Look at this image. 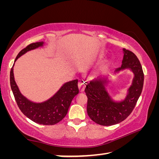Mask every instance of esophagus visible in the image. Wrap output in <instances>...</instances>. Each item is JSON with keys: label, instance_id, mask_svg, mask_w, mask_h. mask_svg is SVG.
<instances>
[{"label": "esophagus", "instance_id": "obj_1", "mask_svg": "<svg viewBox=\"0 0 159 159\" xmlns=\"http://www.w3.org/2000/svg\"><path fill=\"white\" fill-rule=\"evenodd\" d=\"M85 87V84L84 81H83V80H80L79 82V88L80 92H83V91L84 90Z\"/></svg>", "mask_w": 159, "mask_h": 159}]
</instances>
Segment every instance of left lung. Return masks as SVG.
Returning <instances> with one entry per match:
<instances>
[{"instance_id": "obj_1", "label": "left lung", "mask_w": 159, "mask_h": 159, "mask_svg": "<svg viewBox=\"0 0 159 159\" xmlns=\"http://www.w3.org/2000/svg\"><path fill=\"white\" fill-rule=\"evenodd\" d=\"M121 66L116 71L130 68L134 74L133 85L124 101L113 102L102 85L101 79L92 80L86 85L85 93L88 97L87 112L91 120L101 125H112L125 120L136 105L144 84V73L140 62L130 50L123 48Z\"/></svg>"}]
</instances>
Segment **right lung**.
<instances>
[{
	"instance_id": "obj_1",
	"label": "right lung",
	"mask_w": 159,
	"mask_h": 159,
	"mask_svg": "<svg viewBox=\"0 0 159 159\" xmlns=\"http://www.w3.org/2000/svg\"><path fill=\"white\" fill-rule=\"evenodd\" d=\"M43 44V42H37L28 45L19 52L15 61L27 51L42 46ZM13 66L10 70V86L15 101L21 111L29 119L39 124L52 125L61 121L68 112L72 99L79 93L78 80L66 83L60 90L48 101L43 103H34L25 98L19 90L14 79Z\"/></svg>"
}]
</instances>
